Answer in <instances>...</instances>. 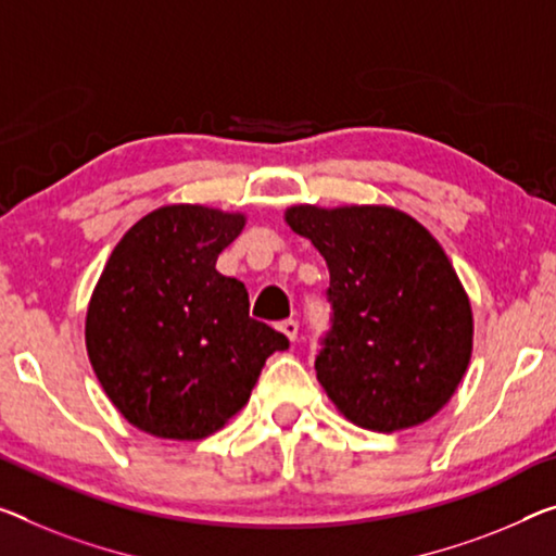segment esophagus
Listing matches in <instances>:
<instances>
[{
	"label": "esophagus",
	"instance_id": "obj_1",
	"mask_svg": "<svg viewBox=\"0 0 556 556\" xmlns=\"http://www.w3.org/2000/svg\"><path fill=\"white\" fill-rule=\"evenodd\" d=\"M278 330L283 332V336L290 340V343H295V338H298V323L295 320H283L278 326Z\"/></svg>",
	"mask_w": 556,
	"mask_h": 556
}]
</instances>
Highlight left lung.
Segmentation results:
<instances>
[{
	"instance_id": "8db88e82",
	"label": "left lung",
	"mask_w": 556,
	"mask_h": 556,
	"mask_svg": "<svg viewBox=\"0 0 556 556\" xmlns=\"http://www.w3.org/2000/svg\"><path fill=\"white\" fill-rule=\"evenodd\" d=\"M286 224L330 270L332 328L315 372L340 413L372 432L422 425L450 403L472 357V305L430 230L392 206L311 203Z\"/></svg>"
}]
</instances>
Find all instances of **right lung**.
<instances>
[{
  "instance_id": "right-lung-1",
  "label": "right lung",
  "mask_w": 556,
  "mask_h": 556,
  "mask_svg": "<svg viewBox=\"0 0 556 556\" xmlns=\"http://www.w3.org/2000/svg\"><path fill=\"white\" fill-rule=\"evenodd\" d=\"M245 213L174 203L111 251L87 307V353L114 407L164 440H203L249 403L283 332L249 315V290L216 270Z\"/></svg>"
}]
</instances>
